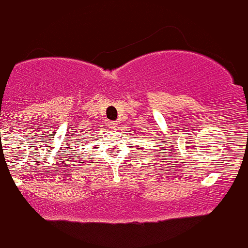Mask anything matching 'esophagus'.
Listing matches in <instances>:
<instances>
[{
	"instance_id": "obj_1",
	"label": "esophagus",
	"mask_w": 248,
	"mask_h": 248,
	"mask_svg": "<svg viewBox=\"0 0 248 248\" xmlns=\"http://www.w3.org/2000/svg\"><path fill=\"white\" fill-rule=\"evenodd\" d=\"M107 125H108V127H109V129L115 130V129H117V125L118 124L116 123V122H108Z\"/></svg>"
}]
</instances>
